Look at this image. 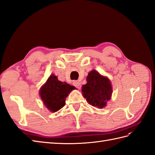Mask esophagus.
<instances>
[{"instance_id":"1","label":"esophagus","mask_w":155,"mask_h":155,"mask_svg":"<svg viewBox=\"0 0 155 155\" xmlns=\"http://www.w3.org/2000/svg\"><path fill=\"white\" fill-rule=\"evenodd\" d=\"M73 84L75 87H76L78 89H80L81 88V84L80 81H74L73 82Z\"/></svg>"}]
</instances>
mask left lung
<instances>
[{
	"label": "left lung",
	"instance_id": "1",
	"mask_svg": "<svg viewBox=\"0 0 155 155\" xmlns=\"http://www.w3.org/2000/svg\"><path fill=\"white\" fill-rule=\"evenodd\" d=\"M86 80L87 84L82 86L81 89L84 97L92 106L99 109L105 107L111 97V81L94 70L88 74Z\"/></svg>",
	"mask_w": 155,
	"mask_h": 155
}]
</instances>
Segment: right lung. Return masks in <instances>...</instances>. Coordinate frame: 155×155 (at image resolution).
I'll return each instance as SVG.
<instances>
[{"label": "right lung", "mask_w": 155, "mask_h": 155, "mask_svg": "<svg viewBox=\"0 0 155 155\" xmlns=\"http://www.w3.org/2000/svg\"><path fill=\"white\" fill-rule=\"evenodd\" d=\"M75 87L61 82L57 76L51 75L40 88V97L48 109L56 112L66 104V98Z\"/></svg>", "instance_id": "1"}]
</instances>
